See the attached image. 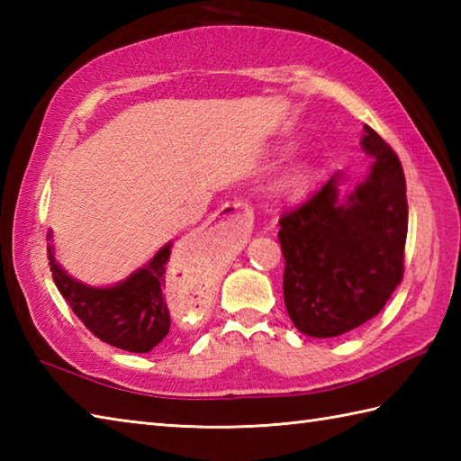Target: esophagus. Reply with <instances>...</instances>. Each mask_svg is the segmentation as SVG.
I'll list each match as a JSON object with an SVG mask.
<instances>
[{
  "label": "esophagus",
  "mask_w": 461,
  "mask_h": 461,
  "mask_svg": "<svg viewBox=\"0 0 461 461\" xmlns=\"http://www.w3.org/2000/svg\"><path fill=\"white\" fill-rule=\"evenodd\" d=\"M246 212H248V203H243L241 200L236 202H228L223 203L221 208L215 212L213 218H220V220H231V221H238L243 223L246 220Z\"/></svg>",
  "instance_id": "34e87169"
}]
</instances>
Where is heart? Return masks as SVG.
Returning <instances> with one entry per match:
<instances>
[{
	"label": "heart",
	"instance_id": "b5f03b06",
	"mask_svg": "<svg viewBox=\"0 0 461 461\" xmlns=\"http://www.w3.org/2000/svg\"><path fill=\"white\" fill-rule=\"evenodd\" d=\"M305 180V168H301V166H293L285 174L281 176L279 182H277V192H289L293 188H297V185Z\"/></svg>",
	"mask_w": 461,
	"mask_h": 461
}]
</instances>
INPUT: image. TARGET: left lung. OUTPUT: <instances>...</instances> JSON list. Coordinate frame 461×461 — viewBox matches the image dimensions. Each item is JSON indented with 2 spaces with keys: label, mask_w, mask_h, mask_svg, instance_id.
Returning <instances> with one entry per match:
<instances>
[{
  "label": "left lung",
  "mask_w": 461,
  "mask_h": 461,
  "mask_svg": "<svg viewBox=\"0 0 461 461\" xmlns=\"http://www.w3.org/2000/svg\"><path fill=\"white\" fill-rule=\"evenodd\" d=\"M368 176L345 200L340 174L281 215L283 297L293 325L315 339L339 337L384 309L404 276L408 202L396 152L365 124Z\"/></svg>",
  "instance_id": "1"
}]
</instances>
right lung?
<instances>
[{
  "label": "right lung",
  "instance_id": "add662e5",
  "mask_svg": "<svg viewBox=\"0 0 461 461\" xmlns=\"http://www.w3.org/2000/svg\"><path fill=\"white\" fill-rule=\"evenodd\" d=\"M51 240V233H49ZM172 243L156 253L144 267L113 287H89L67 276L47 246L49 266L59 293L96 339L129 352H150L170 330L166 285Z\"/></svg>",
  "mask_w": 461,
  "mask_h": 461
}]
</instances>
